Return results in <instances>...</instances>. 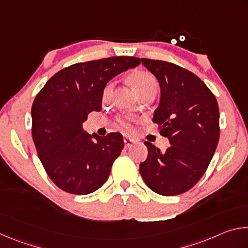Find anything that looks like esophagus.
Here are the masks:
<instances>
[{
    "instance_id": "esophagus-1",
    "label": "esophagus",
    "mask_w": 248,
    "mask_h": 248,
    "mask_svg": "<svg viewBox=\"0 0 248 248\" xmlns=\"http://www.w3.org/2000/svg\"><path fill=\"white\" fill-rule=\"evenodd\" d=\"M124 146H125V148H129V146H131V145L134 143V140L130 139V138H124Z\"/></svg>"
}]
</instances>
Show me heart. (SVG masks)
<instances>
[{"mask_svg":"<svg viewBox=\"0 0 248 248\" xmlns=\"http://www.w3.org/2000/svg\"><path fill=\"white\" fill-rule=\"evenodd\" d=\"M128 81L131 84L134 91L137 92L139 96L145 93L146 91L151 90L152 87L157 86L156 79H155L154 75L152 73H150L149 71L141 69L131 71L128 75ZM112 90H114V83L108 82L105 84L102 90V94H100L103 103L109 102V99L111 98L112 95ZM117 121H118V124L124 130V131H131L132 130V125L129 119L119 117Z\"/></svg>","mask_w":248,"mask_h":248,"instance_id":"obj_1","label":"heart"}]
</instances>
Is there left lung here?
<instances>
[{"mask_svg": "<svg viewBox=\"0 0 248 248\" xmlns=\"http://www.w3.org/2000/svg\"><path fill=\"white\" fill-rule=\"evenodd\" d=\"M161 86L154 111L161 136L170 146L162 152L145 141L148 157L140 173L151 190L162 196L191 189L207 170L220 137L219 106L211 91L190 71L174 63L141 59Z\"/></svg>", "mask_w": 248, "mask_h": 248, "instance_id": "left-lung-1", "label": "left lung"}]
</instances>
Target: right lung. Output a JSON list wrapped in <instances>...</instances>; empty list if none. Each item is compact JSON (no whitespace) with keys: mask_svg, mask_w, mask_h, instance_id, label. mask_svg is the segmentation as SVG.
Wrapping results in <instances>:
<instances>
[{"mask_svg":"<svg viewBox=\"0 0 248 248\" xmlns=\"http://www.w3.org/2000/svg\"><path fill=\"white\" fill-rule=\"evenodd\" d=\"M140 62L136 57L79 62L59 71L37 94L31 107L32 140L46 173L60 189L87 195L106 183L124 149L123 136H89L82 124L91 111L102 109L105 84Z\"/></svg>","mask_w":248,"mask_h":248,"instance_id":"right-lung-1","label":"right lung"}]
</instances>
